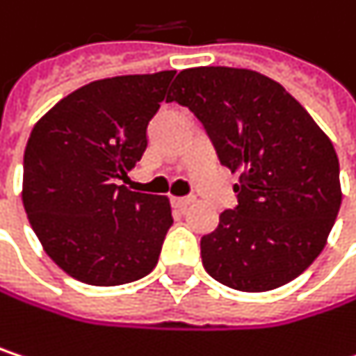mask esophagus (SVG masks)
<instances>
[{
    "label": "esophagus",
    "mask_w": 356,
    "mask_h": 356,
    "mask_svg": "<svg viewBox=\"0 0 356 356\" xmlns=\"http://www.w3.org/2000/svg\"><path fill=\"white\" fill-rule=\"evenodd\" d=\"M191 202H193L191 197H171V204H173L175 208H179V210H185Z\"/></svg>",
    "instance_id": "obj_1"
}]
</instances>
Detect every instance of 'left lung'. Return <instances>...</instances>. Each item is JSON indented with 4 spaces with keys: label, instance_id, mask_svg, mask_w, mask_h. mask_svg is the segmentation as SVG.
I'll return each mask as SVG.
<instances>
[{
    "label": "left lung",
    "instance_id": "obj_1",
    "mask_svg": "<svg viewBox=\"0 0 356 356\" xmlns=\"http://www.w3.org/2000/svg\"><path fill=\"white\" fill-rule=\"evenodd\" d=\"M167 101L189 108L220 165L239 171V204L200 241L206 272L245 293L305 272L342 202L336 150L312 115L272 78L239 67L183 70Z\"/></svg>",
    "mask_w": 356,
    "mask_h": 356
}]
</instances>
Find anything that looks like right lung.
Returning a JSON list of instances; mask_svg holds the SVG:
<instances>
[{
	"mask_svg": "<svg viewBox=\"0 0 356 356\" xmlns=\"http://www.w3.org/2000/svg\"><path fill=\"white\" fill-rule=\"evenodd\" d=\"M175 72L90 82L33 127L22 202L47 255L72 278L117 286L150 274L173 225L165 195L117 185L142 159L146 127Z\"/></svg>",
	"mask_w": 356,
	"mask_h": 356,
	"instance_id": "obj_1",
	"label": "right lung"
}]
</instances>
